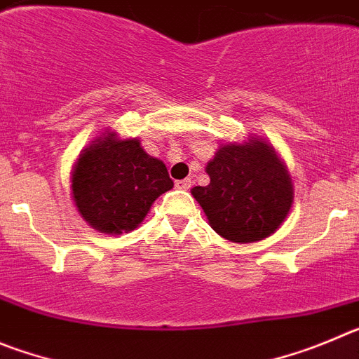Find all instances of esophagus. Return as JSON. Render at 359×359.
Wrapping results in <instances>:
<instances>
[{"label":"esophagus","instance_id":"esophagus-1","mask_svg":"<svg viewBox=\"0 0 359 359\" xmlns=\"http://www.w3.org/2000/svg\"><path fill=\"white\" fill-rule=\"evenodd\" d=\"M175 187H177V189H184V191H187V189L191 187V179L175 180Z\"/></svg>","mask_w":359,"mask_h":359}]
</instances>
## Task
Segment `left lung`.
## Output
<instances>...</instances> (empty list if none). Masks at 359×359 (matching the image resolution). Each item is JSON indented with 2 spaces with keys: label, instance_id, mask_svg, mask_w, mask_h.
<instances>
[{
  "label": "left lung",
  "instance_id": "obj_1",
  "mask_svg": "<svg viewBox=\"0 0 359 359\" xmlns=\"http://www.w3.org/2000/svg\"><path fill=\"white\" fill-rule=\"evenodd\" d=\"M211 182L193 187L211 227L236 243L276 232L288 216L293 187L276 150L263 141L225 144L205 168Z\"/></svg>",
  "mask_w": 359,
  "mask_h": 359
}]
</instances>
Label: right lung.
Here are the masks:
<instances>
[{
	"label": "right lung",
	"instance_id": "1",
	"mask_svg": "<svg viewBox=\"0 0 359 359\" xmlns=\"http://www.w3.org/2000/svg\"><path fill=\"white\" fill-rule=\"evenodd\" d=\"M73 198L96 231L121 234L143 222L150 205L173 187L163 161L141 148L140 140L109 134L80 154L73 172Z\"/></svg>",
	"mask_w": 359,
	"mask_h": 359
}]
</instances>
